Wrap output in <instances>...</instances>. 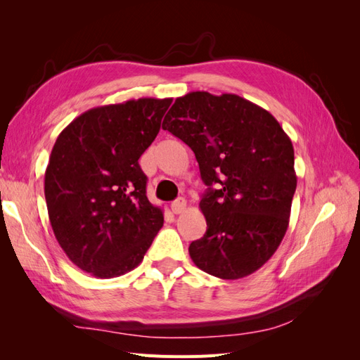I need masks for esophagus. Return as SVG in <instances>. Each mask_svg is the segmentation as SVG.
<instances>
[{"instance_id": "esophagus-1", "label": "esophagus", "mask_w": 360, "mask_h": 360, "mask_svg": "<svg viewBox=\"0 0 360 360\" xmlns=\"http://www.w3.org/2000/svg\"><path fill=\"white\" fill-rule=\"evenodd\" d=\"M184 209H186V201H184L183 198H179V200H176V201L171 204V210H172L174 214L183 213Z\"/></svg>"}]
</instances>
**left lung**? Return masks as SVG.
I'll return each mask as SVG.
<instances>
[{"mask_svg":"<svg viewBox=\"0 0 360 360\" xmlns=\"http://www.w3.org/2000/svg\"><path fill=\"white\" fill-rule=\"evenodd\" d=\"M162 129L192 148L209 186L200 201L207 231L189 246L195 266L231 281L254 274L288 228L297 186L291 139L269 111L226 93L177 97Z\"/></svg>","mask_w":360,"mask_h":360,"instance_id":"left-lung-1","label":"left lung"}]
</instances>
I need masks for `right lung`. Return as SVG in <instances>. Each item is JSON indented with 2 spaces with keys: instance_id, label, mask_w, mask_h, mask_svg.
Listing matches in <instances>:
<instances>
[{
  "instance_id": "obj_1",
  "label": "right lung",
  "mask_w": 360,
  "mask_h": 360,
  "mask_svg": "<svg viewBox=\"0 0 360 360\" xmlns=\"http://www.w3.org/2000/svg\"><path fill=\"white\" fill-rule=\"evenodd\" d=\"M171 102L143 97L93 108L53 144L45 172L51 226L72 263L96 278L134 270L163 225L138 159Z\"/></svg>"
}]
</instances>
